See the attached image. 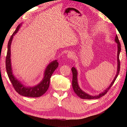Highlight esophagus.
<instances>
[{
  "label": "esophagus",
  "mask_w": 127,
  "mask_h": 127,
  "mask_svg": "<svg viewBox=\"0 0 127 127\" xmlns=\"http://www.w3.org/2000/svg\"><path fill=\"white\" fill-rule=\"evenodd\" d=\"M66 57H67L68 58L72 59V58H74V54L73 52H70V51H69V52L68 53L67 55H66Z\"/></svg>",
  "instance_id": "1"
}]
</instances>
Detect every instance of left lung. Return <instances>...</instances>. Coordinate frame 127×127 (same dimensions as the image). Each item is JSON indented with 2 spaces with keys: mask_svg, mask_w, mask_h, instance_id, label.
<instances>
[{
  "mask_svg": "<svg viewBox=\"0 0 127 127\" xmlns=\"http://www.w3.org/2000/svg\"><path fill=\"white\" fill-rule=\"evenodd\" d=\"M115 41L117 44V47H118V53H117V73H116L115 76L112 82L110 83V85L109 86V87H107L106 89L103 91V92H101L100 94L97 95L95 96H92L90 95L87 94L86 92L83 91V90H82L80 87H79L78 83V79H77V77H78V72L77 70L75 67L72 68V72L73 73V79H72V87L74 91L77 96H78L82 99H95V98H99L101 97H102L105 94L107 93V92L109 91V90L110 89L114 82L115 81L116 78H117V77L119 74V73L120 71V61H119V54L121 51V46H120V42L118 39V37L117 35H116L115 38Z\"/></svg>",
  "mask_w": 127,
  "mask_h": 127,
  "instance_id": "1",
  "label": "left lung"
}]
</instances>
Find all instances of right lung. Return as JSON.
<instances>
[{
	"mask_svg": "<svg viewBox=\"0 0 127 127\" xmlns=\"http://www.w3.org/2000/svg\"><path fill=\"white\" fill-rule=\"evenodd\" d=\"M22 23L18 26L13 33L10 37L8 44V50L7 54L6 57L5 65L6 70L8 74L9 80L12 83V85L16 91L21 95L26 97H38L44 95L48 90L49 85H50V81L51 75L53 74L54 70L58 67L59 63L57 62V60H55L51 63H49L45 70L44 73V77L40 83L33 86H26L25 85L21 82V81L18 80L16 77L14 76L13 73L12 64H11V53H10V46H11L12 40L13 36L18 32L20 27L22 26Z\"/></svg>",
	"mask_w": 127,
	"mask_h": 127,
	"instance_id": "obj_1",
	"label": "right lung"
}]
</instances>
